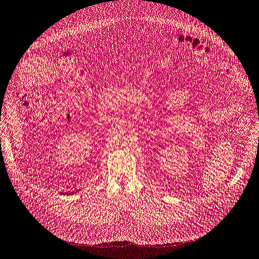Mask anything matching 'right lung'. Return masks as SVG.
I'll list each match as a JSON object with an SVG mask.
<instances>
[{"label":"right lung","instance_id":"obj_1","mask_svg":"<svg viewBox=\"0 0 259 259\" xmlns=\"http://www.w3.org/2000/svg\"><path fill=\"white\" fill-rule=\"evenodd\" d=\"M72 193H74V192H70V193H69V192H67V193H65V194H72Z\"/></svg>","mask_w":259,"mask_h":259}]
</instances>
